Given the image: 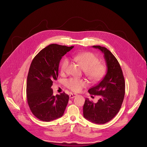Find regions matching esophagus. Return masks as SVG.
<instances>
[{
    "label": "esophagus",
    "mask_w": 147,
    "mask_h": 147,
    "mask_svg": "<svg viewBox=\"0 0 147 147\" xmlns=\"http://www.w3.org/2000/svg\"><path fill=\"white\" fill-rule=\"evenodd\" d=\"M76 94L71 93V94H70V95H69V98H74L75 97H76Z\"/></svg>",
    "instance_id": "1"
}]
</instances>
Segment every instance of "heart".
Wrapping results in <instances>:
<instances>
[{"instance_id": "b5f03b06", "label": "heart", "mask_w": 147, "mask_h": 147, "mask_svg": "<svg viewBox=\"0 0 147 147\" xmlns=\"http://www.w3.org/2000/svg\"><path fill=\"white\" fill-rule=\"evenodd\" d=\"M74 59L79 63L84 69L85 75L91 82H96L101 80L105 74L106 67L99 63L98 58L90 52L78 53L73 55ZM69 64L68 58H64L60 66L61 71L64 73L67 71ZM65 84L69 89L74 92H80L86 87V82L82 79L69 78L65 81Z\"/></svg>"}]
</instances>
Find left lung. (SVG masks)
<instances>
[{"label": "left lung", "mask_w": 147, "mask_h": 147, "mask_svg": "<svg viewBox=\"0 0 147 147\" xmlns=\"http://www.w3.org/2000/svg\"><path fill=\"white\" fill-rule=\"evenodd\" d=\"M104 54L107 72L96 86L88 90L91 95L98 96L100 99L94 103L86 98L83 105V116L88 121L104 124L112 119L119 111L125 93V82L119 62L107 48L93 46Z\"/></svg>", "instance_id": "left-lung-1"}]
</instances>
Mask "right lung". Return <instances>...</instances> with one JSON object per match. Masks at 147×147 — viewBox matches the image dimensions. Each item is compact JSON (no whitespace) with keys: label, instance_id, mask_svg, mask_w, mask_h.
Returning <instances> with one entry per match:
<instances>
[{"label":"right lung","instance_id":"1","mask_svg":"<svg viewBox=\"0 0 147 147\" xmlns=\"http://www.w3.org/2000/svg\"><path fill=\"white\" fill-rule=\"evenodd\" d=\"M74 46L51 44L34 57L26 82L27 102L32 113L39 120L50 122L61 117L68 102L64 92L53 96L51 88L58 76V67L63 56Z\"/></svg>","mask_w":147,"mask_h":147}]
</instances>
